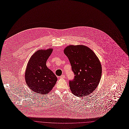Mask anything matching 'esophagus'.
Segmentation results:
<instances>
[{"label":"esophagus","mask_w":129,"mask_h":129,"mask_svg":"<svg viewBox=\"0 0 129 129\" xmlns=\"http://www.w3.org/2000/svg\"><path fill=\"white\" fill-rule=\"evenodd\" d=\"M59 78H60V79H63L65 78V76L64 75H62L59 77Z\"/></svg>","instance_id":"1"}]
</instances>
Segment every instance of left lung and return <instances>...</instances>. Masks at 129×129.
Listing matches in <instances>:
<instances>
[{
  "label": "left lung",
  "mask_w": 129,
  "mask_h": 129,
  "mask_svg": "<svg viewBox=\"0 0 129 129\" xmlns=\"http://www.w3.org/2000/svg\"><path fill=\"white\" fill-rule=\"evenodd\" d=\"M64 53L69 58L75 74L69 81L72 92L79 97L86 96L98 87L102 76V66L93 51L84 45H69Z\"/></svg>",
  "instance_id": "obj_1"
}]
</instances>
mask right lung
Returning a JSON list of instances; mask_svg holds the SVG:
<instances>
[{"instance_id":"1","label":"right lung","mask_w":129,"mask_h":129,"mask_svg":"<svg viewBox=\"0 0 129 129\" xmlns=\"http://www.w3.org/2000/svg\"><path fill=\"white\" fill-rule=\"evenodd\" d=\"M52 51L51 48L40 49L31 55L27 63L25 80L34 92L47 94L56 83L57 77L46 66V61Z\"/></svg>"}]
</instances>
